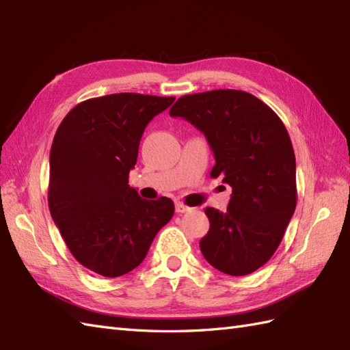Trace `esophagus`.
I'll use <instances>...</instances> for the list:
<instances>
[{
	"mask_svg": "<svg viewBox=\"0 0 350 350\" xmlns=\"http://www.w3.org/2000/svg\"><path fill=\"white\" fill-rule=\"evenodd\" d=\"M188 211H191V207L189 206H187V204H183V203H176V212L177 213H185V212H188Z\"/></svg>",
	"mask_w": 350,
	"mask_h": 350,
	"instance_id": "obj_1",
	"label": "esophagus"
}]
</instances>
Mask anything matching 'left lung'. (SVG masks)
<instances>
[{"label":"left lung","instance_id":"8db88e82","mask_svg":"<svg viewBox=\"0 0 350 350\" xmlns=\"http://www.w3.org/2000/svg\"><path fill=\"white\" fill-rule=\"evenodd\" d=\"M202 131L213 150L212 177L232 187L227 211L206 207L209 232L200 241L215 269L242 277L277 251L296 207V161L281 118L242 90L187 94L170 109Z\"/></svg>","mask_w":350,"mask_h":350}]
</instances>
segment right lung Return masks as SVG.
<instances>
[{
  "instance_id": "add662e5",
  "label": "right lung",
  "mask_w": 350,
  "mask_h": 350,
  "mask_svg": "<svg viewBox=\"0 0 350 350\" xmlns=\"http://www.w3.org/2000/svg\"><path fill=\"white\" fill-rule=\"evenodd\" d=\"M176 98L116 93L73 107L49 156L48 204L72 256L116 278L143 262L174 213L171 198L143 200L129 187L147 123Z\"/></svg>"
}]
</instances>
